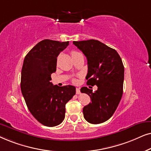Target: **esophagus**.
Returning a JSON list of instances; mask_svg holds the SVG:
<instances>
[{
  "instance_id": "1",
  "label": "esophagus",
  "mask_w": 151,
  "mask_h": 151,
  "mask_svg": "<svg viewBox=\"0 0 151 151\" xmlns=\"http://www.w3.org/2000/svg\"><path fill=\"white\" fill-rule=\"evenodd\" d=\"M76 93H77V94H79L81 93V92H80V89L79 88H77V89H76Z\"/></svg>"
}]
</instances>
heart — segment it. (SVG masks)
<instances>
[{"instance_id": "obj_1", "label": "heart", "mask_w": 151, "mask_h": 151, "mask_svg": "<svg viewBox=\"0 0 151 151\" xmlns=\"http://www.w3.org/2000/svg\"><path fill=\"white\" fill-rule=\"evenodd\" d=\"M79 54H81L80 52H77V51H72L71 52V55H72V57H74V56L75 55H79ZM73 81H75V80H73Z\"/></svg>"}]
</instances>
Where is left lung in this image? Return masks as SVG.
Instances as JSON below:
<instances>
[{"label":"left lung","mask_w":151,"mask_h":151,"mask_svg":"<svg viewBox=\"0 0 151 151\" xmlns=\"http://www.w3.org/2000/svg\"><path fill=\"white\" fill-rule=\"evenodd\" d=\"M87 58V84L97 90L82 87L81 92L90 96L91 102L83 108L88 122L98 124L107 121L114 114L123 94L124 67L115 50L97 40L73 41Z\"/></svg>","instance_id":"obj_1"}]
</instances>
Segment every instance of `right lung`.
Instances as JSON below:
<instances>
[{"label": "right lung", "instance_id": "obj_1", "mask_svg": "<svg viewBox=\"0 0 151 151\" xmlns=\"http://www.w3.org/2000/svg\"><path fill=\"white\" fill-rule=\"evenodd\" d=\"M69 45L45 39L38 43L24 59L21 89L29 112L44 126L59 125L65 118V104L76 93L73 86H53L51 74L57 70V57Z\"/></svg>", "mask_w": 151, "mask_h": 151}]
</instances>
